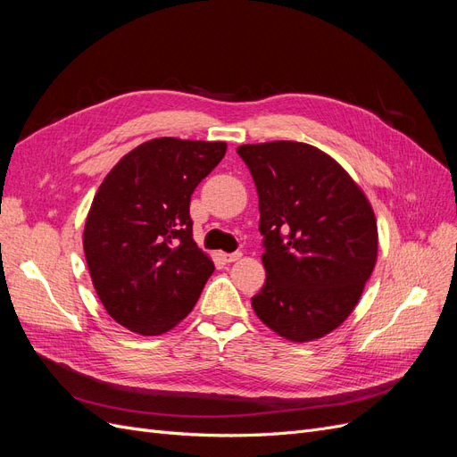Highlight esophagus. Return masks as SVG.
Listing matches in <instances>:
<instances>
[{"instance_id":"34e87169","label":"esophagus","mask_w":457,"mask_h":457,"mask_svg":"<svg viewBox=\"0 0 457 457\" xmlns=\"http://www.w3.org/2000/svg\"><path fill=\"white\" fill-rule=\"evenodd\" d=\"M220 257H223V261H225V262H234V261H238V259L242 257V253H240V252H234V253H220Z\"/></svg>"}]
</instances>
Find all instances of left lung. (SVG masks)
I'll list each match as a JSON object with an SVG mask.
<instances>
[{"label":"left lung","instance_id":"8db88e82","mask_svg":"<svg viewBox=\"0 0 457 457\" xmlns=\"http://www.w3.org/2000/svg\"><path fill=\"white\" fill-rule=\"evenodd\" d=\"M259 196L265 286L259 320L307 343L339 328L378 261V220L364 190L320 148L297 141L242 145Z\"/></svg>","mask_w":457,"mask_h":457}]
</instances>
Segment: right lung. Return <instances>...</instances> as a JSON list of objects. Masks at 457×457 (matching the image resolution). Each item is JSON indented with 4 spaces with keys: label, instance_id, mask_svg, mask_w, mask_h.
I'll return each mask as SVG.
<instances>
[{
    "label": "right lung",
    "instance_id": "obj_1",
    "mask_svg": "<svg viewBox=\"0 0 457 457\" xmlns=\"http://www.w3.org/2000/svg\"><path fill=\"white\" fill-rule=\"evenodd\" d=\"M225 152L223 141L160 137L104 177L86 219L84 252L95 292L120 326L160 336L196 305L215 265L192 238L190 196Z\"/></svg>",
    "mask_w": 457,
    "mask_h": 457
}]
</instances>
